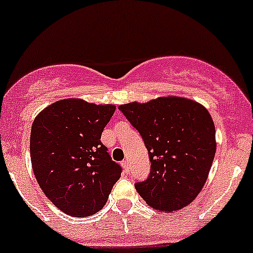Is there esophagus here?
Wrapping results in <instances>:
<instances>
[{
  "label": "esophagus",
  "instance_id": "obj_1",
  "mask_svg": "<svg viewBox=\"0 0 253 253\" xmlns=\"http://www.w3.org/2000/svg\"><path fill=\"white\" fill-rule=\"evenodd\" d=\"M122 167H124L126 173H128V171H129V165H128V162H127V161H124V162H122Z\"/></svg>",
  "mask_w": 253,
  "mask_h": 253
}]
</instances>
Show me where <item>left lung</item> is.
<instances>
[{
	"mask_svg": "<svg viewBox=\"0 0 253 253\" xmlns=\"http://www.w3.org/2000/svg\"><path fill=\"white\" fill-rule=\"evenodd\" d=\"M119 110L139 132L149 151L148 179L134 184L141 198L167 212L192 203L205 185L216 152L209 112L192 99L175 96L122 104Z\"/></svg>",
	"mask_w": 253,
	"mask_h": 253,
	"instance_id": "8db88e82",
	"label": "left lung"
}]
</instances>
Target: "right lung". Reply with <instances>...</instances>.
Returning <instances> with one entry per match:
<instances>
[{
    "mask_svg": "<svg viewBox=\"0 0 253 253\" xmlns=\"http://www.w3.org/2000/svg\"><path fill=\"white\" fill-rule=\"evenodd\" d=\"M114 112L113 104L68 98L50 104L33 121V173L44 194L69 216L98 212L120 179V165L101 141Z\"/></svg>",
    "mask_w": 253,
    "mask_h": 253,
    "instance_id": "obj_1",
    "label": "right lung"
}]
</instances>
